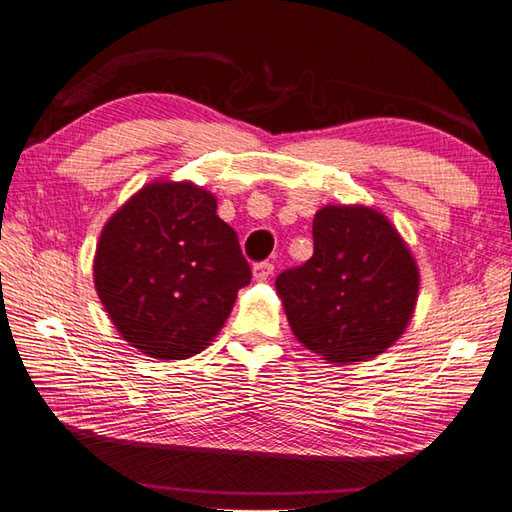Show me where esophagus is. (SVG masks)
I'll return each mask as SVG.
<instances>
[{
  "mask_svg": "<svg viewBox=\"0 0 512 512\" xmlns=\"http://www.w3.org/2000/svg\"><path fill=\"white\" fill-rule=\"evenodd\" d=\"M273 270H275V266L270 262H259L253 266V277H255V281H266L270 275H273Z\"/></svg>",
  "mask_w": 512,
  "mask_h": 512,
  "instance_id": "1",
  "label": "esophagus"
}]
</instances>
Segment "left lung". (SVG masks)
I'll list each match as a JSON object with an SVG mask.
<instances>
[{
  "instance_id": "left-lung-1",
  "label": "left lung",
  "mask_w": 512,
  "mask_h": 512,
  "mask_svg": "<svg viewBox=\"0 0 512 512\" xmlns=\"http://www.w3.org/2000/svg\"><path fill=\"white\" fill-rule=\"evenodd\" d=\"M314 253L275 281L297 341L334 365L394 345L416 312L420 270L398 228L374 206L325 204L312 220Z\"/></svg>"
}]
</instances>
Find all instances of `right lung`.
<instances>
[{
	"label": "right lung",
	"mask_w": 512,
	"mask_h": 512,
	"mask_svg": "<svg viewBox=\"0 0 512 512\" xmlns=\"http://www.w3.org/2000/svg\"><path fill=\"white\" fill-rule=\"evenodd\" d=\"M250 266L217 198L191 180H154L105 222L94 288L114 328L151 358L182 361L220 334Z\"/></svg>",
	"instance_id": "obj_1"
}]
</instances>
